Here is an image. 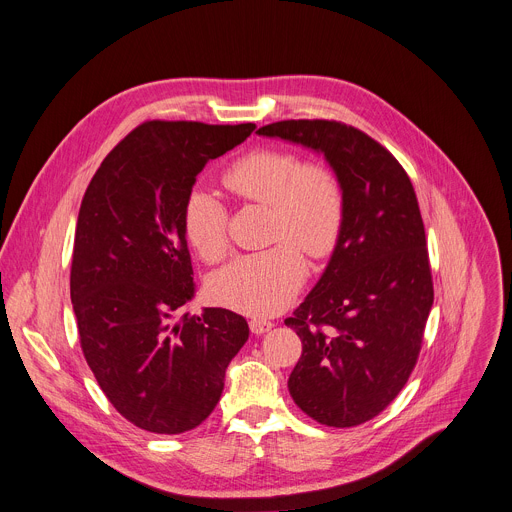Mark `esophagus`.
<instances>
[{"instance_id":"1","label":"esophagus","mask_w":512,"mask_h":512,"mask_svg":"<svg viewBox=\"0 0 512 512\" xmlns=\"http://www.w3.org/2000/svg\"><path fill=\"white\" fill-rule=\"evenodd\" d=\"M272 326H274L272 322H266V320H260V318H258V320H256V318L250 320V330H252V334H256V336H258V334H264V332H268V330H272Z\"/></svg>"}]
</instances>
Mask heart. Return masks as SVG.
Returning a JSON list of instances; mask_svg holds the SVG:
<instances>
[{
    "mask_svg": "<svg viewBox=\"0 0 512 512\" xmlns=\"http://www.w3.org/2000/svg\"><path fill=\"white\" fill-rule=\"evenodd\" d=\"M223 186L244 203L270 207L272 248L238 256L209 279L215 303L248 316H274L293 303L307 279L311 258H328L342 238L346 196L338 174L322 162H305L289 149L258 147L221 174ZM184 231L207 262L229 252V215L203 190L188 194Z\"/></svg>",
    "mask_w": 512,
    "mask_h": 512,
    "instance_id": "heart-1",
    "label": "heart"
}]
</instances>
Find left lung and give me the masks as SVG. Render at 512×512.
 <instances>
[{
	"instance_id": "1",
	"label": "left lung",
	"mask_w": 512,
	"mask_h": 512,
	"mask_svg": "<svg viewBox=\"0 0 512 512\" xmlns=\"http://www.w3.org/2000/svg\"><path fill=\"white\" fill-rule=\"evenodd\" d=\"M258 135L322 151L344 186L338 248L285 320L303 344L289 391L316 422L359 426L404 389L435 299L414 186L381 143L340 121H279Z\"/></svg>"
}]
</instances>
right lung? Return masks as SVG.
Instances as JSON below:
<instances>
[{
  "label": "right lung",
  "mask_w": 512,
  "mask_h": 512,
  "mask_svg": "<svg viewBox=\"0 0 512 512\" xmlns=\"http://www.w3.org/2000/svg\"><path fill=\"white\" fill-rule=\"evenodd\" d=\"M254 129L145 121L82 199L69 287L84 357L116 412L155 435H180L215 410L250 336L229 309L178 313L194 295L184 203L207 162Z\"/></svg>",
  "instance_id": "add662e5"
}]
</instances>
